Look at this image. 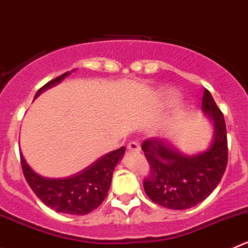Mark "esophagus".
<instances>
[{
    "label": "esophagus",
    "mask_w": 248,
    "mask_h": 248,
    "mask_svg": "<svg viewBox=\"0 0 248 248\" xmlns=\"http://www.w3.org/2000/svg\"><path fill=\"white\" fill-rule=\"evenodd\" d=\"M127 149H128L129 151H139L140 150V145H139L138 141L133 140V141H129L128 145H127Z\"/></svg>",
    "instance_id": "34e87169"
}]
</instances>
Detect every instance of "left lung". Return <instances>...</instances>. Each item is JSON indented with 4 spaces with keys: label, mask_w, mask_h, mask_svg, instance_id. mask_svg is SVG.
Here are the masks:
<instances>
[{
    "label": "left lung",
    "mask_w": 248,
    "mask_h": 248,
    "mask_svg": "<svg viewBox=\"0 0 248 248\" xmlns=\"http://www.w3.org/2000/svg\"><path fill=\"white\" fill-rule=\"evenodd\" d=\"M202 110L213 120L215 137L205 153L184 155L162 139L149 138L141 144L150 167L143 186L157 205L186 210L202 202L216 189L228 165V139L224 116L210 91H203Z\"/></svg>",
    "instance_id": "8db88e82"
}]
</instances>
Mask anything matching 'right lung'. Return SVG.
<instances>
[{
  "label": "right lung",
  "instance_id": "obj_1",
  "mask_svg": "<svg viewBox=\"0 0 248 248\" xmlns=\"http://www.w3.org/2000/svg\"><path fill=\"white\" fill-rule=\"evenodd\" d=\"M68 73L58 76L40 88L35 97L43 91L64 80ZM124 146L98 158L81 172L62 179L43 178L33 172L20 154L24 177L38 199L52 210L66 215L83 216L102 205L111 184L112 172L122 158Z\"/></svg>",
  "mask_w": 248,
  "mask_h": 248
}]
</instances>
